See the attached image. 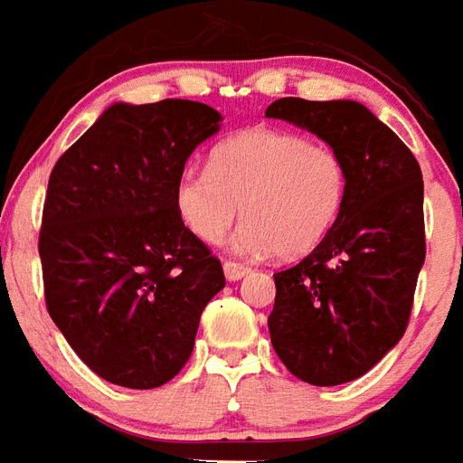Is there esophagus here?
Instances as JSON below:
<instances>
[{"label":"esophagus","instance_id":"obj_1","mask_svg":"<svg viewBox=\"0 0 463 463\" xmlns=\"http://www.w3.org/2000/svg\"><path fill=\"white\" fill-rule=\"evenodd\" d=\"M250 272V267L246 265H239V262H224V277H227V281H239V279H243L246 274Z\"/></svg>","mask_w":463,"mask_h":463}]
</instances>
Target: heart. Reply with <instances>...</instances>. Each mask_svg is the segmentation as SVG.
<instances>
[{
	"label": "heart",
	"mask_w": 463,
	"mask_h": 463,
	"mask_svg": "<svg viewBox=\"0 0 463 463\" xmlns=\"http://www.w3.org/2000/svg\"><path fill=\"white\" fill-rule=\"evenodd\" d=\"M347 196L338 151L281 129H246L213 148L208 170L186 167L175 210L198 241L215 246L243 217L236 250L300 258L334 229Z\"/></svg>",
	"instance_id": "obj_1"
}]
</instances>
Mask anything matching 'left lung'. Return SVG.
<instances>
[{
	"label": "left lung",
	"mask_w": 463,
	"mask_h": 463,
	"mask_svg": "<svg viewBox=\"0 0 463 463\" xmlns=\"http://www.w3.org/2000/svg\"><path fill=\"white\" fill-rule=\"evenodd\" d=\"M265 116L307 129L345 160L341 215L307 258L274 274L267 326L293 376L312 385L347 383L383 360L410 324L426 258L421 167L357 101L286 97Z\"/></svg>",
	"instance_id": "obj_1"
}]
</instances>
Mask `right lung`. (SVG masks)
Listing matches in <instances>:
<instances>
[{"label": "right lung", "mask_w": 463, "mask_h": 463, "mask_svg": "<svg viewBox=\"0 0 463 463\" xmlns=\"http://www.w3.org/2000/svg\"><path fill=\"white\" fill-rule=\"evenodd\" d=\"M222 116L205 103H113L56 160L40 258L53 324L91 372L148 391L182 372L220 260L182 224L175 184Z\"/></svg>", "instance_id": "1"}]
</instances>
